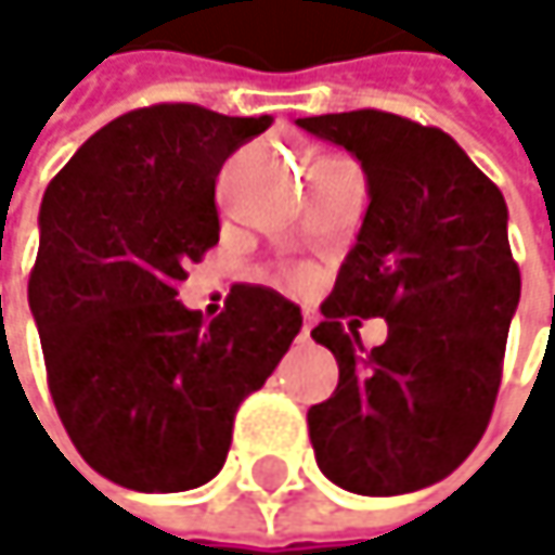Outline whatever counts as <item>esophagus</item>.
<instances>
[{"instance_id":"obj_1","label":"esophagus","mask_w":555,"mask_h":555,"mask_svg":"<svg viewBox=\"0 0 555 555\" xmlns=\"http://www.w3.org/2000/svg\"><path fill=\"white\" fill-rule=\"evenodd\" d=\"M298 337H301V340L311 337V318H308V314H305V324H301V334H298Z\"/></svg>"}]
</instances>
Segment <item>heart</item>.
I'll use <instances>...</instances> for the list:
<instances>
[{
  "mask_svg": "<svg viewBox=\"0 0 555 555\" xmlns=\"http://www.w3.org/2000/svg\"><path fill=\"white\" fill-rule=\"evenodd\" d=\"M292 279H295V282H305V279H308V273H301V270H295V273H292Z\"/></svg>",
  "mask_w": 555,
  "mask_h": 555,
  "instance_id": "b5f03b06",
  "label": "heart"
}]
</instances>
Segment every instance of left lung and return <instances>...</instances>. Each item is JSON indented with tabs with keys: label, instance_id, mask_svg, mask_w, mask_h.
Masks as SVG:
<instances>
[{
	"label": "left lung",
	"instance_id": "obj_1",
	"mask_svg": "<svg viewBox=\"0 0 555 555\" xmlns=\"http://www.w3.org/2000/svg\"><path fill=\"white\" fill-rule=\"evenodd\" d=\"M350 151L370 208L311 337L340 366L308 411L321 473L357 495H404L447 479L482 440L520 301L501 189L443 134L391 112L298 118ZM360 317H386L366 351Z\"/></svg>",
	"mask_w": 555,
	"mask_h": 555
}]
</instances>
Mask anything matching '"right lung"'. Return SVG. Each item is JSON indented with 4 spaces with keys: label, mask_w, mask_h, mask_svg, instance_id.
I'll return each mask as SVG.
<instances>
[{
    "label": "right lung",
    "mask_w": 555,
    "mask_h": 555,
    "mask_svg": "<svg viewBox=\"0 0 555 555\" xmlns=\"http://www.w3.org/2000/svg\"><path fill=\"white\" fill-rule=\"evenodd\" d=\"M270 125L189 102L134 108L44 192L28 301L48 386L79 456L115 486L215 479L241 401L301 331L298 305L267 285H234L208 324L176 301L185 267L218 244V172Z\"/></svg>",
    "instance_id": "right-lung-1"
}]
</instances>
